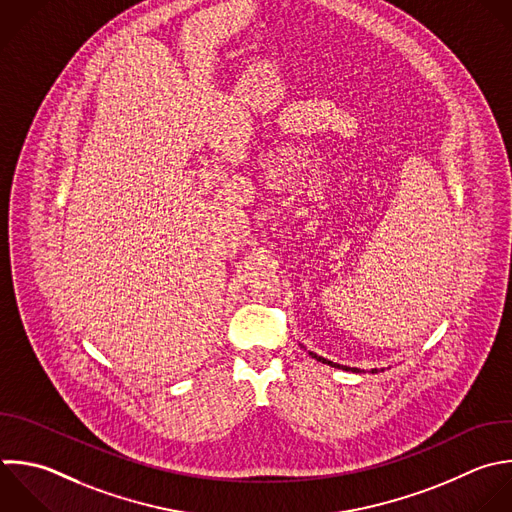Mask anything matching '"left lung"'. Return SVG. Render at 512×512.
Here are the masks:
<instances>
[{
  "label": "left lung",
  "instance_id": "8db88e82",
  "mask_svg": "<svg viewBox=\"0 0 512 512\" xmlns=\"http://www.w3.org/2000/svg\"><path fill=\"white\" fill-rule=\"evenodd\" d=\"M302 348H304V346H302ZM308 354H310L312 358H316L318 362H322V364H330L332 368H342V370H346V372H364V370H360V368H350V366H342V364H336V362H332V360H326V358L318 356L316 352H308ZM380 370H382V368H380ZM380 370H378V368H372L370 372H372V374H376V372H380Z\"/></svg>",
  "mask_w": 512,
  "mask_h": 512
}]
</instances>
